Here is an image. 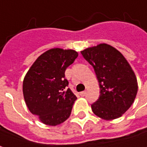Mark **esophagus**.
<instances>
[{"label": "esophagus", "mask_w": 147, "mask_h": 147, "mask_svg": "<svg viewBox=\"0 0 147 147\" xmlns=\"http://www.w3.org/2000/svg\"><path fill=\"white\" fill-rule=\"evenodd\" d=\"M80 94V96H85V94H86V91H83V92H81Z\"/></svg>", "instance_id": "1"}]
</instances>
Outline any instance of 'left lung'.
<instances>
[{"label": "left lung", "mask_w": 147, "mask_h": 147, "mask_svg": "<svg viewBox=\"0 0 147 147\" xmlns=\"http://www.w3.org/2000/svg\"><path fill=\"white\" fill-rule=\"evenodd\" d=\"M93 67L100 90L91 107L95 115L106 121L117 119L128 110L135 100L138 81L124 55L110 45L100 43L81 51Z\"/></svg>", "instance_id": "obj_1"}]
</instances>
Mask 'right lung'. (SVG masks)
<instances>
[{"label":"right lung","mask_w":147,"mask_h":147,"mask_svg":"<svg viewBox=\"0 0 147 147\" xmlns=\"http://www.w3.org/2000/svg\"><path fill=\"white\" fill-rule=\"evenodd\" d=\"M77 56V51L71 49H50L38 57L24 77L26 106L45 125L55 126L71 115L77 98L67 88L68 81L64 73Z\"/></svg>","instance_id":"right-lung-1"}]
</instances>
